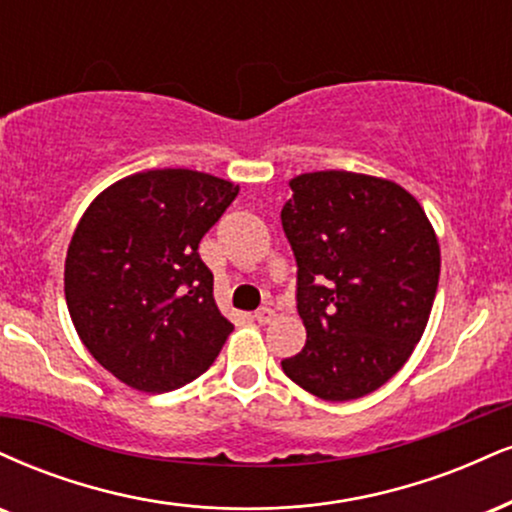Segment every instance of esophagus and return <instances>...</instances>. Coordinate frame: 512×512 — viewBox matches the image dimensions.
<instances>
[{"label": "esophagus", "instance_id": "34e87169", "mask_svg": "<svg viewBox=\"0 0 512 512\" xmlns=\"http://www.w3.org/2000/svg\"><path fill=\"white\" fill-rule=\"evenodd\" d=\"M274 317H276V315H274L272 307H260V310L255 312V322H257V324H269Z\"/></svg>", "mask_w": 512, "mask_h": 512}]
</instances>
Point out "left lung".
<instances>
[{
	"instance_id": "left-lung-1",
	"label": "left lung",
	"mask_w": 512,
	"mask_h": 512,
	"mask_svg": "<svg viewBox=\"0 0 512 512\" xmlns=\"http://www.w3.org/2000/svg\"><path fill=\"white\" fill-rule=\"evenodd\" d=\"M291 190L281 226L307 341L281 367L317 398H362L420 343L439 286V240L420 202L384 178L315 171Z\"/></svg>"
}]
</instances>
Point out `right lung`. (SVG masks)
<instances>
[{
    "label": "right lung",
    "instance_id": "1",
    "mask_svg": "<svg viewBox=\"0 0 512 512\" xmlns=\"http://www.w3.org/2000/svg\"><path fill=\"white\" fill-rule=\"evenodd\" d=\"M238 186L190 169L121 178L95 197L66 252L64 293L80 341L123 384L181 389L217 360L233 324L197 245Z\"/></svg>",
    "mask_w": 512,
    "mask_h": 512
}]
</instances>
